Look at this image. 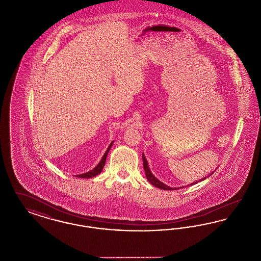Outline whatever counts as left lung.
<instances>
[{"label": "left lung", "instance_id": "obj_1", "mask_svg": "<svg viewBox=\"0 0 261 261\" xmlns=\"http://www.w3.org/2000/svg\"><path fill=\"white\" fill-rule=\"evenodd\" d=\"M142 158H143V164H144V169H145V172H146V178H147V180L149 181V183L152 185V186L156 187V188H160V189H162V190H165V191H173V190H179L180 188H185V187L192 186V185H195V184H197L198 182H200V181H202V180H204V179H206V178H208L210 176H211V174H213V172H211L210 175H207V176H205V177H203V178H201L199 181H196V182H193L192 184H190V185H188V186L185 187H180V188H171V187L167 186V185H165L164 183H162V181H160L153 174L151 173V171H150V169H149V164H148V161L146 160V158H145V154L143 153L142 154Z\"/></svg>", "mask_w": 261, "mask_h": 261}]
</instances>
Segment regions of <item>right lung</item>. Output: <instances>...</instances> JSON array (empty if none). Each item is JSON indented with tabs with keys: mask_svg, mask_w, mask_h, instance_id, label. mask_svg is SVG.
<instances>
[{
	"mask_svg": "<svg viewBox=\"0 0 261 261\" xmlns=\"http://www.w3.org/2000/svg\"><path fill=\"white\" fill-rule=\"evenodd\" d=\"M112 144H113V141L111 143V145L109 146L108 149L106 150V152H105V154L102 155V158H101L100 162H99V164H98L94 169L90 170L89 172H86V173L79 174V175H77L76 177H79V178H93V177H95V176L99 175V174L101 172V170H102L103 166H105V163H106V160H107L108 153H109L110 149L112 148Z\"/></svg>",
	"mask_w": 261,
	"mask_h": 261,
	"instance_id": "add662e5",
	"label": "right lung"
}]
</instances>
